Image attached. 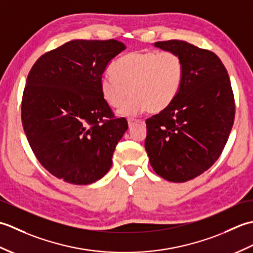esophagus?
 <instances>
[{
  "label": "esophagus",
  "mask_w": 253,
  "mask_h": 253,
  "mask_svg": "<svg viewBox=\"0 0 253 253\" xmlns=\"http://www.w3.org/2000/svg\"><path fill=\"white\" fill-rule=\"evenodd\" d=\"M139 121H137V120H132V118H128V125H129V127H131L133 124L135 123H138Z\"/></svg>",
  "instance_id": "1"
}]
</instances>
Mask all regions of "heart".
Wrapping results in <instances>:
<instances>
[{
  "label": "heart",
  "instance_id": "heart-1",
  "mask_svg": "<svg viewBox=\"0 0 253 253\" xmlns=\"http://www.w3.org/2000/svg\"><path fill=\"white\" fill-rule=\"evenodd\" d=\"M111 74L100 80L102 96L118 107L130 92L121 114L133 116L146 110L159 113L173 103L182 84L184 64L171 51H135L113 64Z\"/></svg>",
  "mask_w": 253,
  "mask_h": 253
}]
</instances>
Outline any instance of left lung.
Instances as JSON below:
<instances>
[{
  "mask_svg": "<svg viewBox=\"0 0 253 253\" xmlns=\"http://www.w3.org/2000/svg\"><path fill=\"white\" fill-rule=\"evenodd\" d=\"M154 46L181 57L184 78L173 103L146 121L144 147L155 173L185 182L209 169L223 152L234 124V93L215 53L180 40Z\"/></svg>",
  "mask_w": 253,
  "mask_h": 253,
  "instance_id": "1",
  "label": "left lung"
}]
</instances>
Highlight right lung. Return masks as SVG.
Returning a JSON list of instances; mask_svg holds the SVG:
<instances>
[{
  "label": "right lung",
  "mask_w": 253,
  "mask_h": 253,
  "mask_svg": "<svg viewBox=\"0 0 253 253\" xmlns=\"http://www.w3.org/2000/svg\"><path fill=\"white\" fill-rule=\"evenodd\" d=\"M126 46L117 40H73L38 58L21 101V123L36 158L50 173L89 185L112 166L128 129L104 101L100 80Z\"/></svg>",
  "instance_id": "1"
}]
</instances>
